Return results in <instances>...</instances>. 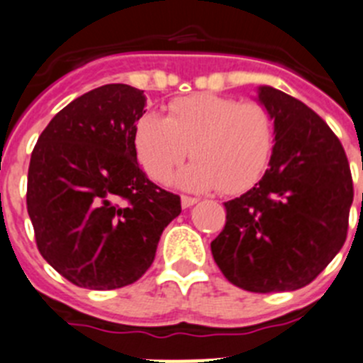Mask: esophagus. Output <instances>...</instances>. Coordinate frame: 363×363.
<instances>
[{
  "mask_svg": "<svg viewBox=\"0 0 363 363\" xmlns=\"http://www.w3.org/2000/svg\"><path fill=\"white\" fill-rule=\"evenodd\" d=\"M196 202H199V199H195V196L182 195V199H181V203H182V207H184V209H188V207L195 206Z\"/></svg>",
  "mask_w": 363,
  "mask_h": 363,
  "instance_id": "34e87169",
  "label": "esophagus"
}]
</instances>
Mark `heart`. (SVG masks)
I'll list each match as a JSON object with an SVG mask.
<instances>
[{"label": "heart", "mask_w": 363, "mask_h": 363, "mask_svg": "<svg viewBox=\"0 0 363 363\" xmlns=\"http://www.w3.org/2000/svg\"><path fill=\"white\" fill-rule=\"evenodd\" d=\"M275 145L271 115L262 104L239 103L214 94L175 99L168 117L145 113L135 128V149L150 179L163 182L188 157L179 172L182 188H220L239 193L255 184L269 164Z\"/></svg>", "instance_id": "heart-1"}]
</instances>
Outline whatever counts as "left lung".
<instances>
[{"mask_svg":"<svg viewBox=\"0 0 363 363\" xmlns=\"http://www.w3.org/2000/svg\"><path fill=\"white\" fill-rule=\"evenodd\" d=\"M257 99L275 125L269 167L250 191L225 202L227 221L211 252L241 289L296 291L342 248L353 179L342 143L307 104L273 86H259Z\"/></svg>","mask_w":363,"mask_h":363,"instance_id":"1","label":"left lung"}]
</instances>
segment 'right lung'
Masks as SVG:
<instances>
[{
	"mask_svg": "<svg viewBox=\"0 0 363 363\" xmlns=\"http://www.w3.org/2000/svg\"><path fill=\"white\" fill-rule=\"evenodd\" d=\"M143 90L104 84L67 104L38 136L26 206L40 255L74 286L110 291L136 282L156 257L181 196L136 161Z\"/></svg>",
	"mask_w": 363,
	"mask_h": 363,
	"instance_id": "right-lung-1",
	"label": "right lung"
}]
</instances>
